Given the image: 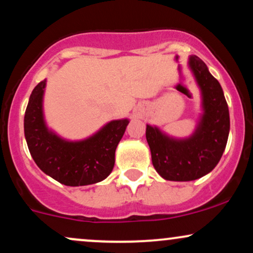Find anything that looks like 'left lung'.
<instances>
[{
	"label": "left lung",
	"mask_w": 253,
	"mask_h": 253,
	"mask_svg": "<svg viewBox=\"0 0 253 253\" xmlns=\"http://www.w3.org/2000/svg\"><path fill=\"white\" fill-rule=\"evenodd\" d=\"M201 92V113L194 132L176 138L146 125L152 164L167 181L188 182L210 173L219 163L229 133V112L222 88L197 56L188 59Z\"/></svg>",
	"instance_id": "8db88e82"
}]
</instances>
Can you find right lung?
I'll return each instance as SVG.
<instances>
[{
    "mask_svg": "<svg viewBox=\"0 0 253 253\" xmlns=\"http://www.w3.org/2000/svg\"><path fill=\"white\" fill-rule=\"evenodd\" d=\"M46 80L32 91L24 128L32 158L46 175L69 187L89 185L106 179L115 163V150L129 119L112 120L81 140H69L47 126L43 115Z\"/></svg>",
    "mask_w": 253,
    "mask_h": 253,
    "instance_id": "add662e5",
    "label": "right lung"
}]
</instances>
